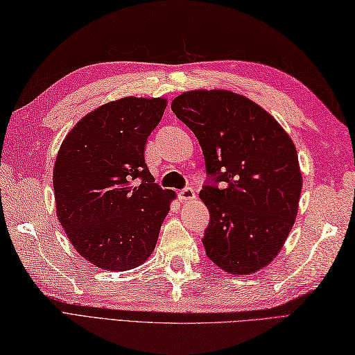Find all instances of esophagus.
<instances>
[{"label":"esophagus","mask_w":355,"mask_h":355,"mask_svg":"<svg viewBox=\"0 0 355 355\" xmlns=\"http://www.w3.org/2000/svg\"><path fill=\"white\" fill-rule=\"evenodd\" d=\"M178 196H180V199H181V201H183V202L193 201V199L196 198L195 189H192V187H186V189H183V190H180Z\"/></svg>","instance_id":"1"}]
</instances>
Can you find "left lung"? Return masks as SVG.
<instances>
[{
	"label": "left lung",
	"mask_w": 355,
	"mask_h": 355,
	"mask_svg": "<svg viewBox=\"0 0 355 355\" xmlns=\"http://www.w3.org/2000/svg\"><path fill=\"white\" fill-rule=\"evenodd\" d=\"M201 145L207 172L223 189L199 193L210 211L204 248L230 275L267 267L284 248L298 213L303 177L291 136L276 118L228 89H192L172 100Z\"/></svg>",
	"instance_id": "1"
}]
</instances>
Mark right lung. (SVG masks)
Returning <instances> with one entry per match:
<instances>
[{
  "instance_id": "right-lung-1",
  "label": "right lung",
  "mask_w": 355,
  "mask_h": 355,
  "mask_svg": "<svg viewBox=\"0 0 355 355\" xmlns=\"http://www.w3.org/2000/svg\"><path fill=\"white\" fill-rule=\"evenodd\" d=\"M163 97H123L88 112L62 141L53 166L57 217L71 246L107 271L144 264L177 198L144 157L165 112Z\"/></svg>"
}]
</instances>
